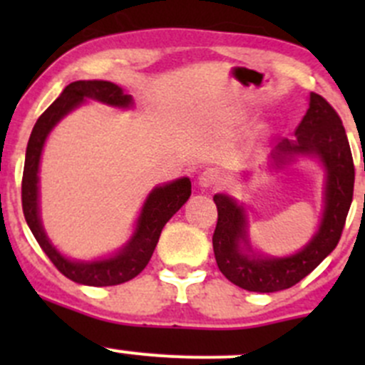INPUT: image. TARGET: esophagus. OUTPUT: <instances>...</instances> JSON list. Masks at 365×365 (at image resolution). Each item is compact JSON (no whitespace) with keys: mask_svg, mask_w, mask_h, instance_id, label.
I'll return each instance as SVG.
<instances>
[{"mask_svg":"<svg viewBox=\"0 0 365 365\" xmlns=\"http://www.w3.org/2000/svg\"><path fill=\"white\" fill-rule=\"evenodd\" d=\"M222 182V173L215 168H208L201 173L200 176V183L203 187H215Z\"/></svg>","mask_w":365,"mask_h":365,"instance_id":"obj_1","label":"esophagus"}]
</instances>
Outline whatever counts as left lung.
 I'll use <instances>...</instances> for the list:
<instances>
[{"mask_svg":"<svg viewBox=\"0 0 365 365\" xmlns=\"http://www.w3.org/2000/svg\"><path fill=\"white\" fill-rule=\"evenodd\" d=\"M293 153L319 157L327 169L322 226L300 252L268 259L249 257L240 249V242L247 244L244 208L224 194L213 196L219 213L212 238L217 267L226 279L247 292L274 293L292 288L307 277L339 244L353 200L355 165L339 114L322 95L311 93L309 109L298 123L295 139H282L275 148L274 159L281 160Z\"/></svg>","mask_w":365,"mask_h":365,"instance_id":"left-lung-1","label":"left lung"}]
</instances>
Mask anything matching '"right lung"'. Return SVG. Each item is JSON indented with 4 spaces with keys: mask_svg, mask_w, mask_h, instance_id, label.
Wrapping results in <instances>:
<instances>
[{
    "mask_svg": "<svg viewBox=\"0 0 365 365\" xmlns=\"http://www.w3.org/2000/svg\"><path fill=\"white\" fill-rule=\"evenodd\" d=\"M84 98H95V101L118 106V108H127L132 104L130 95H125L120 86L109 83V81H76V83H70L61 91L60 97L40 114L35 127H33L31 135H29L23 171V192H21L23 212L33 237L36 238L46 256L53 261L54 267L65 277L86 286H116L130 281L145 270L150 257L155 251L162 227L190 197V180L180 178L152 190L146 203L143 205L134 237L125 245L123 251L114 257L93 261V263H83V261H70L61 256L47 240L42 224H40L38 164L43 143L49 135L51 128L65 114L77 108Z\"/></svg>",
    "mask_w": 365,
    "mask_h": 365,
    "instance_id": "add662e5",
    "label": "right lung"
}]
</instances>
